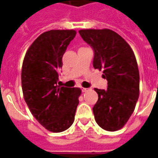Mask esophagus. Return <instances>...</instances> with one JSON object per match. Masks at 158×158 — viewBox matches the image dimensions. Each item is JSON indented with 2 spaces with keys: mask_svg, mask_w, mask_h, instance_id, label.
<instances>
[{
  "mask_svg": "<svg viewBox=\"0 0 158 158\" xmlns=\"http://www.w3.org/2000/svg\"><path fill=\"white\" fill-rule=\"evenodd\" d=\"M81 90H82V92H86V91H88V90H89V89H88V88H82Z\"/></svg>",
  "mask_w": 158,
  "mask_h": 158,
  "instance_id": "obj_1",
  "label": "esophagus"
}]
</instances>
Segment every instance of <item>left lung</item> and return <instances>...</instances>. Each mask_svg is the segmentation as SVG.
<instances>
[{"instance_id": "obj_1", "label": "left lung", "mask_w": 158, "mask_h": 158, "mask_svg": "<svg viewBox=\"0 0 158 158\" xmlns=\"http://www.w3.org/2000/svg\"><path fill=\"white\" fill-rule=\"evenodd\" d=\"M79 35L94 50L93 67L103 70L107 89H95L93 107L97 124L117 131L128 122L139 98V73L134 52L118 34L108 29H81Z\"/></svg>"}]
</instances>
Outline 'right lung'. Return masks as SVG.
<instances>
[{"instance_id":"obj_1","label":"right lung","mask_w":158,"mask_h":158,"mask_svg":"<svg viewBox=\"0 0 158 158\" xmlns=\"http://www.w3.org/2000/svg\"><path fill=\"white\" fill-rule=\"evenodd\" d=\"M76 35L73 29L49 30L33 42L22 67L23 98L36 120L51 132L68 129L74 121L81 89L57 85L62 58Z\"/></svg>"}]
</instances>
